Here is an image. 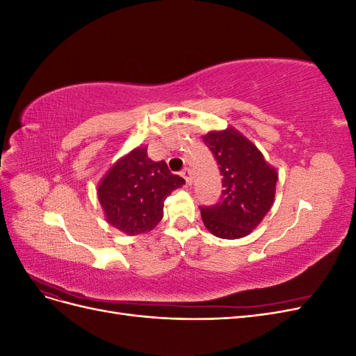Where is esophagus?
<instances>
[{"instance_id":"obj_1","label":"esophagus","mask_w":356,"mask_h":356,"mask_svg":"<svg viewBox=\"0 0 356 356\" xmlns=\"http://www.w3.org/2000/svg\"><path fill=\"white\" fill-rule=\"evenodd\" d=\"M181 177L186 179V184H187V186L191 184L193 178H191V170H190V169H184V170H182V172H181Z\"/></svg>"}]
</instances>
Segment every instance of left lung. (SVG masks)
Here are the masks:
<instances>
[{"label":"left lung","mask_w":356,"mask_h":356,"mask_svg":"<svg viewBox=\"0 0 356 356\" xmlns=\"http://www.w3.org/2000/svg\"><path fill=\"white\" fill-rule=\"evenodd\" d=\"M203 143L217 160L222 190L217 203L200 207L202 221L217 238H243L272 208L276 170L266 163L260 149L233 127L209 132Z\"/></svg>","instance_id":"left-lung-1"}]
</instances>
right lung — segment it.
Segmentation results:
<instances>
[{
  "label": "right lung",
  "mask_w": 356,
  "mask_h": 356,
  "mask_svg": "<svg viewBox=\"0 0 356 356\" xmlns=\"http://www.w3.org/2000/svg\"><path fill=\"white\" fill-rule=\"evenodd\" d=\"M186 184L170 174L165 160L153 161L145 147H138L108 170L98 187L106 221L129 236L154 229L163 217V203Z\"/></svg>",
  "instance_id": "add662e5"
}]
</instances>
